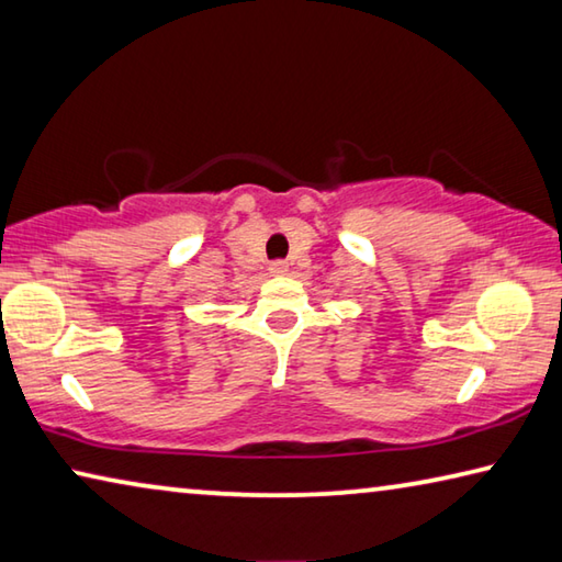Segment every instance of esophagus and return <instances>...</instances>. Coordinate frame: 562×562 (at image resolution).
Wrapping results in <instances>:
<instances>
[{"label": "esophagus", "instance_id": "1", "mask_svg": "<svg viewBox=\"0 0 562 562\" xmlns=\"http://www.w3.org/2000/svg\"><path fill=\"white\" fill-rule=\"evenodd\" d=\"M288 268H290V265L284 262V260H274V262L270 265V272H272V274H284V272H288Z\"/></svg>", "mask_w": 562, "mask_h": 562}]
</instances>
